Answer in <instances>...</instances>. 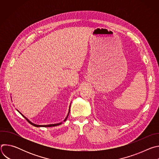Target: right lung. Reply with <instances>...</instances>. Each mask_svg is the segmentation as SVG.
<instances>
[{"label":"right lung","mask_w":159,"mask_h":159,"mask_svg":"<svg viewBox=\"0 0 159 159\" xmlns=\"http://www.w3.org/2000/svg\"><path fill=\"white\" fill-rule=\"evenodd\" d=\"M70 106H69V112H68V115H67V116H66V117L65 118V119L64 120V121H66V120L67 119V118H68V116H69V112H70ZM17 111L19 112V113H20L17 109ZM21 114V113H20ZM22 115V114H21ZM23 116V115H22ZM25 118H26V120H28V121H29L32 125H33L34 126H36V127H52V126H58V125H61V123H62V122H61V123H57V124H51V125H36V124H34V123H33L31 121H30L27 118H26L25 116H24Z\"/></svg>","instance_id":"add662e5"}]
</instances>
